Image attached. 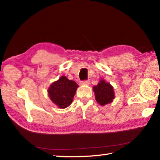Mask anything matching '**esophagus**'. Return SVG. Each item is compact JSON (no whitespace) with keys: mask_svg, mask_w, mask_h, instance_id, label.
<instances>
[{"mask_svg":"<svg viewBox=\"0 0 160 160\" xmlns=\"http://www.w3.org/2000/svg\"><path fill=\"white\" fill-rule=\"evenodd\" d=\"M80 85H90V82H89L88 80L81 81Z\"/></svg>","mask_w":160,"mask_h":160,"instance_id":"34e87169","label":"esophagus"}]
</instances>
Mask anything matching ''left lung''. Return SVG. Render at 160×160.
Instances as JSON below:
<instances>
[{"label": "left lung", "mask_w": 160, "mask_h": 160, "mask_svg": "<svg viewBox=\"0 0 160 160\" xmlns=\"http://www.w3.org/2000/svg\"><path fill=\"white\" fill-rule=\"evenodd\" d=\"M93 91L95 94L96 101L101 106L112 103L115 98L113 86L102 78L96 86L93 87Z\"/></svg>", "instance_id": "1"}]
</instances>
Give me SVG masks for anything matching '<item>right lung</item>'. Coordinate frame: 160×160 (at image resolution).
<instances>
[{
	"label": "right lung",
	"instance_id": "1",
	"mask_svg": "<svg viewBox=\"0 0 160 160\" xmlns=\"http://www.w3.org/2000/svg\"><path fill=\"white\" fill-rule=\"evenodd\" d=\"M78 85L73 80L61 76L49 86L48 94L51 102L61 109L70 106L73 100Z\"/></svg>",
	"mask_w": 160,
	"mask_h": 160
}]
</instances>
